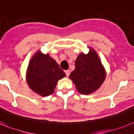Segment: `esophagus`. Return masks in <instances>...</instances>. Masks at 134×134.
<instances>
[{
	"label": "esophagus",
	"instance_id": "34e87169",
	"mask_svg": "<svg viewBox=\"0 0 134 134\" xmlns=\"http://www.w3.org/2000/svg\"><path fill=\"white\" fill-rule=\"evenodd\" d=\"M64 72H65V73H66V76H67V77H68V76L70 75V72L69 70H66Z\"/></svg>",
	"mask_w": 134,
	"mask_h": 134
}]
</instances>
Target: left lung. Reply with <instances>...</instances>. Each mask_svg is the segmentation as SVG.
<instances>
[{
	"instance_id": "left-lung-1",
	"label": "left lung",
	"mask_w": 134,
	"mask_h": 134,
	"mask_svg": "<svg viewBox=\"0 0 134 134\" xmlns=\"http://www.w3.org/2000/svg\"><path fill=\"white\" fill-rule=\"evenodd\" d=\"M88 54L81 53L75 60V69L70 75L79 93L90 94L97 91L104 82L106 72L99 55L94 48Z\"/></svg>"
}]
</instances>
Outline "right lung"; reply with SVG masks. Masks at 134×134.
<instances>
[{
  "instance_id": "obj_1",
  "label": "right lung",
  "mask_w": 134,
  "mask_h": 134,
  "mask_svg": "<svg viewBox=\"0 0 134 134\" xmlns=\"http://www.w3.org/2000/svg\"><path fill=\"white\" fill-rule=\"evenodd\" d=\"M66 77L56 61L49 55L37 51L29 63L26 81L29 87L42 97L53 93L58 80Z\"/></svg>"
}]
</instances>
